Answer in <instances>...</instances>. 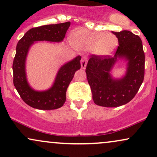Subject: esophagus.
Masks as SVG:
<instances>
[{"label":"esophagus","mask_w":157,"mask_h":157,"mask_svg":"<svg viewBox=\"0 0 157 157\" xmlns=\"http://www.w3.org/2000/svg\"><path fill=\"white\" fill-rule=\"evenodd\" d=\"M88 62V59L86 57H83L81 60V68H85L86 67V64H87Z\"/></svg>","instance_id":"esophagus-1"}]
</instances>
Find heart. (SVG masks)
<instances>
[{
  "instance_id": "b5f03b06",
  "label": "heart",
  "mask_w": 157,
  "mask_h": 157,
  "mask_svg": "<svg viewBox=\"0 0 157 157\" xmlns=\"http://www.w3.org/2000/svg\"><path fill=\"white\" fill-rule=\"evenodd\" d=\"M71 44L81 50H92L97 55H108L118 44L117 37L111 33H102L80 29L73 32Z\"/></svg>"
}]
</instances>
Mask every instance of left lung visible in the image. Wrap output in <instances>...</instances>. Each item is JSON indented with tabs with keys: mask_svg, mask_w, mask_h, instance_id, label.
<instances>
[{
	"mask_svg": "<svg viewBox=\"0 0 157 157\" xmlns=\"http://www.w3.org/2000/svg\"><path fill=\"white\" fill-rule=\"evenodd\" d=\"M119 46L113 57L91 55L86 66V76L94 103L103 107H118L130 102L138 92L145 76V52L138 35L128 30L114 32ZM129 61L126 76L113 80L109 71L118 58Z\"/></svg>",
	"mask_w": 157,
	"mask_h": 157,
	"instance_id": "8db88e82",
	"label": "left lung"
}]
</instances>
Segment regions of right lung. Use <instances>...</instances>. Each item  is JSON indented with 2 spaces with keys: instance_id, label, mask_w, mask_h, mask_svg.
<instances>
[{
  "instance_id": "add662e5",
  "label": "right lung",
  "mask_w": 157,
  "mask_h": 157,
  "mask_svg": "<svg viewBox=\"0 0 157 157\" xmlns=\"http://www.w3.org/2000/svg\"><path fill=\"white\" fill-rule=\"evenodd\" d=\"M70 24V22H66L32 28L17 43L12 64L13 83L21 99L34 109L53 110L63 105L68 86L75 71L81 67V57L77 56L60 68L51 89L46 91H36L29 86L25 72V61L29 48L35 41L60 42L64 39Z\"/></svg>"
}]
</instances>
